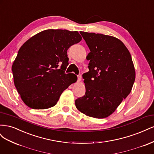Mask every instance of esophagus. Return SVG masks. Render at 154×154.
I'll return each instance as SVG.
<instances>
[{"mask_svg":"<svg viewBox=\"0 0 154 154\" xmlns=\"http://www.w3.org/2000/svg\"><path fill=\"white\" fill-rule=\"evenodd\" d=\"M81 80H82V76L80 74H79V75H78V82H80Z\"/></svg>","mask_w":154,"mask_h":154,"instance_id":"34e87169","label":"esophagus"}]
</instances>
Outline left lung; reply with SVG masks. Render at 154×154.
I'll use <instances>...</instances> for the list:
<instances>
[{"label":"left lung","mask_w":154,"mask_h":154,"mask_svg":"<svg viewBox=\"0 0 154 154\" xmlns=\"http://www.w3.org/2000/svg\"><path fill=\"white\" fill-rule=\"evenodd\" d=\"M91 52L88 72L83 74L85 94L75 101L77 109L89 117L110 116L132 91L136 71L129 51L116 37L80 31Z\"/></svg>","instance_id":"1"}]
</instances>
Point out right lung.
Masks as SVG:
<instances>
[{
	"mask_svg": "<svg viewBox=\"0 0 154 154\" xmlns=\"http://www.w3.org/2000/svg\"><path fill=\"white\" fill-rule=\"evenodd\" d=\"M82 38L78 31L47 29L23 44L12 65L14 84L23 102L33 109L54 106L62 93L76 82L74 74H66L67 51Z\"/></svg>",
	"mask_w": 154,
	"mask_h": 154,
	"instance_id": "1",
	"label": "right lung"
}]
</instances>
